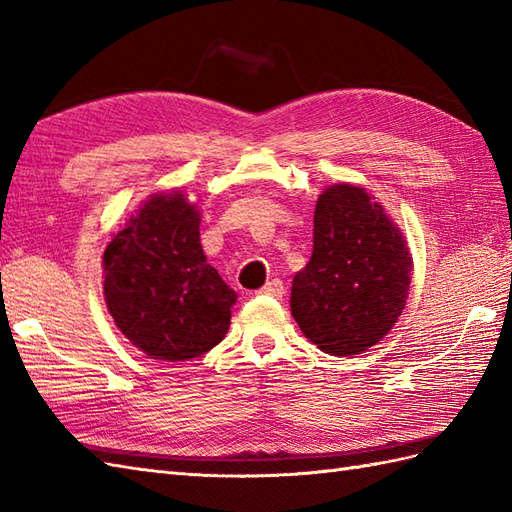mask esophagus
Instances as JSON below:
<instances>
[{"label": "esophagus", "mask_w": 512, "mask_h": 512, "mask_svg": "<svg viewBox=\"0 0 512 512\" xmlns=\"http://www.w3.org/2000/svg\"><path fill=\"white\" fill-rule=\"evenodd\" d=\"M259 294L272 296V298H283V294H285V290H283V281H281V279H272V281H268L264 287H261Z\"/></svg>", "instance_id": "obj_1"}]
</instances>
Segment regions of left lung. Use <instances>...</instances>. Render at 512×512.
Here are the masks:
<instances>
[{"label":"left lung","mask_w":512,"mask_h":512,"mask_svg":"<svg viewBox=\"0 0 512 512\" xmlns=\"http://www.w3.org/2000/svg\"><path fill=\"white\" fill-rule=\"evenodd\" d=\"M409 248L363 188L339 183L320 194L313 253L292 283V316L329 355H359L391 331L404 309Z\"/></svg>","instance_id":"obj_1"}]
</instances>
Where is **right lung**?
Wrapping results in <instances>:
<instances>
[{
	"label": "right lung",
	"mask_w": 512,
	"mask_h": 512,
	"mask_svg": "<svg viewBox=\"0 0 512 512\" xmlns=\"http://www.w3.org/2000/svg\"><path fill=\"white\" fill-rule=\"evenodd\" d=\"M199 227L186 196L157 194L103 253L112 318L153 359L201 357L229 331L235 292L207 264Z\"/></svg>",
	"instance_id": "1"
}]
</instances>
